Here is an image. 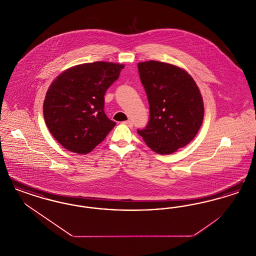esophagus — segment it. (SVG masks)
<instances>
[{"label": "esophagus", "mask_w": 256, "mask_h": 256, "mask_svg": "<svg viewBox=\"0 0 256 256\" xmlns=\"http://www.w3.org/2000/svg\"><path fill=\"white\" fill-rule=\"evenodd\" d=\"M124 124H126V126H134V122L132 121H130V120H128V121H124V122H122Z\"/></svg>", "instance_id": "esophagus-1"}]
</instances>
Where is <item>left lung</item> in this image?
<instances>
[{
	"label": "left lung",
	"mask_w": 256,
	"mask_h": 256,
	"mask_svg": "<svg viewBox=\"0 0 256 256\" xmlns=\"http://www.w3.org/2000/svg\"><path fill=\"white\" fill-rule=\"evenodd\" d=\"M138 71L150 104V120L137 132L156 154H172L188 145L202 124L200 89L189 74L169 63L140 62Z\"/></svg>",
	"instance_id": "obj_1"
}]
</instances>
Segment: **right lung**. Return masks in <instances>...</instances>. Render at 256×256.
I'll return each mask as SVG.
<instances>
[{
  "label": "right lung",
  "instance_id": "1",
  "mask_svg": "<svg viewBox=\"0 0 256 256\" xmlns=\"http://www.w3.org/2000/svg\"><path fill=\"white\" fill-rule=\"evenodd\" d=\"M122 64L97 61L74 66L50 84L43 104L50 132L66 150L86 154L104 140L116 122L104 113V94Z\"/></svg>",
  "mask_w": 256,
  "mask_h": 256
}]
</instances>
